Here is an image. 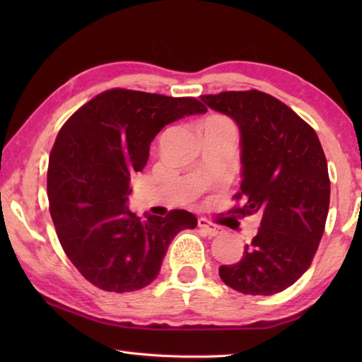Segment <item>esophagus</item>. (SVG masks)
Returning a JSON list of instances; mask_svg holds the SVG:
<instances>
[{"instance_id": "esophagus-1", "label": "esophagus", "mask_w": 362, "mask_h": 362, "mask_svg": "<svg viewBox=\"0 0 362 362\" xmlns=\"http://www.w3.org/2000/svg\"><path fill=\"white\" fill-rule=\"evenodd\" d=\"M198 226H199V228H203L209 236H218V235H222V233H223L222 226L212 223L211 220L203 218V217L198 218Z\"/></svg>"}]
</instances>
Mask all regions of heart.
Segmentation results:
<instances>
[{
  "mask_svg": "<svg viewBox=\"0 0 362 362\" xmlns=\"http://www.w3.org/2000/svg\"><path fill=\"white\" fill-rule=\"evenodd\" d=\"M212 118H218V116H212Z\"/></svg>",
  "mask_w": 362,
  "mask_h": 362,
  "instance_id": "heart-1",
  "label": "heart"
}]
</instances>
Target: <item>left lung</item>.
<instances>
[{
  "label": "left lung",
  "mask_w": 362,
  "mask_h": 362,
  "mask_svg": "<svg viewBox=\"0 0 362 362\" xmlns=\"http://www.w3.org/2000/svg\"><path fill=\"white\" fill-rule=\"evenodd\" d=\"M207 107L235 119L241 134V185L260 226L240 262L222 265L226 286L249 296L287 289L310 268L326 226L330 198L327 161L313 127L273 95L228 90L201 95Z\"/></svg>",
  "instance_id": "obj_1"
}]
</instances>
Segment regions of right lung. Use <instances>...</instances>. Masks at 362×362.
Wrapping results in <instances>:
<instances>
[{"label":"right lung","instance_id":"1","mask_svg":"<svg viewBox=\"0 0 362 362\" xmlns=\"http://www.w3.org/2000/svg\"><path fill=\"white\" fill-rule=\"evenodd\" d=\"M206 112L193 97L110 89L59 131L47 168L49 211L66 257L99 289L122 293L148 286L177 233L198 225L183 209L140 218L126 203L131 175L145 168L156 134Z\"/></svg>","mask_w":362,"mask_h":362}]
</instances>
